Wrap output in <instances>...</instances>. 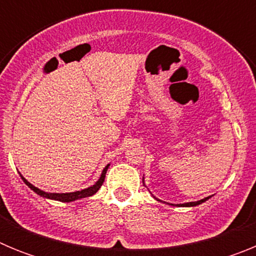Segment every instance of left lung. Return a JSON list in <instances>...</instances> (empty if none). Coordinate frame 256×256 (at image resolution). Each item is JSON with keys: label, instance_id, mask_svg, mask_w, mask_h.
<instances>
[{"label": "left lung", "instance_id": "obj_1", "mask_svg": "<svg viewBox=\"0 0 256 256\" xmlns=\"http://www.w3.org/2000/svg\"><path fill=\"white\" fill-rule=\"evenodd\" d=\"M208 198H202V200H200V201H195V202H186V204H182L180 206H196V205H200L201 202L206 201Z\"/></svg>", "mask_w": 256, "mask_h": 256}]
</instances>
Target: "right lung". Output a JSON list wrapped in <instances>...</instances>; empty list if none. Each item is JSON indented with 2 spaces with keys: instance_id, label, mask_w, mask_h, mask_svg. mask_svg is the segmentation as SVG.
I'll list each match as a JSON object with an SVG mask.
<instances>
[{
  "instance_id": "right-lung-1",
  "label": "right lung",
  "mask_w": 256,
  "mask_h": 256,
  "mask_svg": "<svg viewBox=\"0 0 256 256\" xmlns=\"http://www.w3.org/2000/svg\"><path fill=\"white\" fill-rule=\"evenodd\" d=\"M108 164L106 165L105 169H104V170H102V174H101L100 180H97V182L94 183V186L88 187V188H86V190H82V191L69 192V194H47V192L40 191V188H37V187H34V186H33V184H30V183H29L28 180H26L24 177H22V180H24V183H26V184L29 187V188L33 190V191H34L36 194H38V195L42 196V198H51V200L62 201V202H70V201L78 200V198H88V196L94 195V194H96V192L98 191V190H100V187L102 186L104 180H105V176H106V172H108Z\"/></svg>"
}]
</instances>
